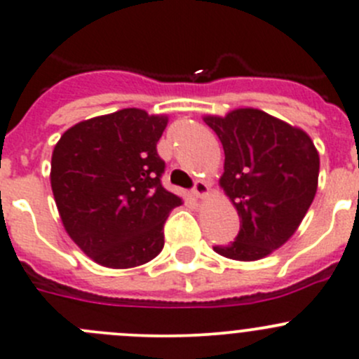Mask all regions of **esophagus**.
<instances>
[{
	"instance_id": "34e87169",
	"label": "esophagus",
	"mask_w": 359,
	"mask_h": 359,
	"mask_svg": "<svg viewBox=\"0 0 359 359\" xmlns=\"http://www.w3.org/2000/svg\"><path fill=\"white\" fill-rule=\"evenodd\" d=\"M193 195L196 198H203V196L209 195V184L203 182V180H196L195 187H193Z\"/></svg>"
}]
</instances>
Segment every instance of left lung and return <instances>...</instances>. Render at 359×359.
<instances>
[{
  "instance_id": "8db88e82",
  "label": "left lung",
  "mask_w": 359,
  "mask_h": 359,
  "mask_svg": "<svg viewBox=\"0 0 359 359\" xmlns=\"http://www.w3.org/2000/svg\"><path fill=\"white\" fill-rule=\"evenodd\" d=\"M203 122L225 150L219 186L241 219L236 241L214 251L243 262L264 259L294 236L316 198L319 152L303 129L255 108Z\"/></svg>"
}]
</instances>
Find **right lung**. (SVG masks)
<instances>
[{"label":"right lung","instance_id":"1","mask_svg":"<svg viewBox=\"0 0 359 359\" xmlns=\"http://www.w3.org/2000/svg\"><path fill=\"white\" fill-rule=\"evenodd\" d=\"M168 116L126 108L83 120L62 134L51 187L70 239L93 262L129 269L164 246L163 226L182 198L161 184L157 142Z\"/></svg>","mask_w":359,"mask_h":359}]
</instances>
